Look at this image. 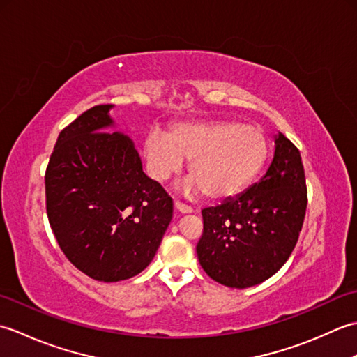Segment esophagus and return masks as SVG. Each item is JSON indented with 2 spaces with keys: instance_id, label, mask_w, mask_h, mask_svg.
<instances>
[{
  "instance_id": "esophagus-1",
  "label": "esophagus",
  "mask_w": 357,
  "mask_h": 357,
  "mask_svg": "<svg viewBox=\"0 0 357 357\" xmlns=\"http://www.w3.org/2000/svg\"><path fill=\"white\" fill-rule=\"evenodd\" d=\"M174 210L179 211V213L183 215H188V213H193V208L185 206V204H181V202H174Z\"/></svg>"
}]
</instances>
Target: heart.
Listing matches in <instances>:
<instances>
[{"label": "heart", "mask_w": 357, "mask_h": 357, "mask_svg": "<svg viewBox=\"0 0 357 357\" xmlns=\"http://www.w3.org/2000/svg\"><path fill=\"white\" fill-rule=\"evenodd\" d=\"M147 172L158 183L176 176L192 161L187 195L229 199L244 192L268 156V141L259 127L238 121L178 123L169 132L151 130L142 142Z\"/></svg>", "instance_id": "obj_1"}]
</instances>
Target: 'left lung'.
Segmentation results:
<instances>
[{
  "instance_id": "1",
  "label": "left lung",
  "mask_w": 357,
  "mask_h": 357,
  "mask_svg": "<svg viewBox=\"0 0 357 357\" xmlns=\"http://www.w3.org/2000/svg\"><path fill=\"white\" fill-rule=\"evenodd\" d=\"M307 210L305 173L299 150L282 133L264 176L221 206L202 210L196 245L201 267L230 288L264 282L282 268L298 242Z\"/></svg>"
}]
</instances>
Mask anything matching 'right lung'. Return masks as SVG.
Segmentation results:
<instances>
[{
	"mask_svg": "<svg viewBox=\"0 0 357 357\" xmlns=\"http://www.w3.org/2000/svg\"><path fill=\"white\" fill-rule=\"evenodd\" d=\"M113 107L95 105L67 126L45 170L53 234L67 259L101 282L146 268L173 216L172 198L142 172L130 136L116 130Z\"/></svg>",
	"mask_w": 357,
	"mask_h": 357,
	"instance_id": "add662e5",
	"label": "right lung"
}]
</instances>
